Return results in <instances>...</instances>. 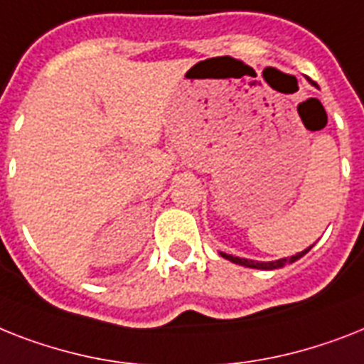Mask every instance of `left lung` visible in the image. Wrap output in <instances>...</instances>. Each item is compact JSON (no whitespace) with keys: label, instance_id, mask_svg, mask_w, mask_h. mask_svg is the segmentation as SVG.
<instances>
[{"label":"left lung","instance_id":"8db88e82","mask_svg":"<svg viewBox=\"0 0 364 364\" xmlns=\"http://www.w3.org/2000/svg\"><path fill=\"white\" fill-rule=\"evenodd\" d=\"M305 249L303 252H297L295 256H289V258H280V259H274V262H258V259H247V258H239V256H232V254H226V252H220V256L226 259H230L232 264H237V265H245V267H250V269H262V271H273V269H279V267H284L288 264H294L297 262L299 258H303L309 250Z\"/></svg>","mask_w":364,"mask_h":364}]
</instances>
